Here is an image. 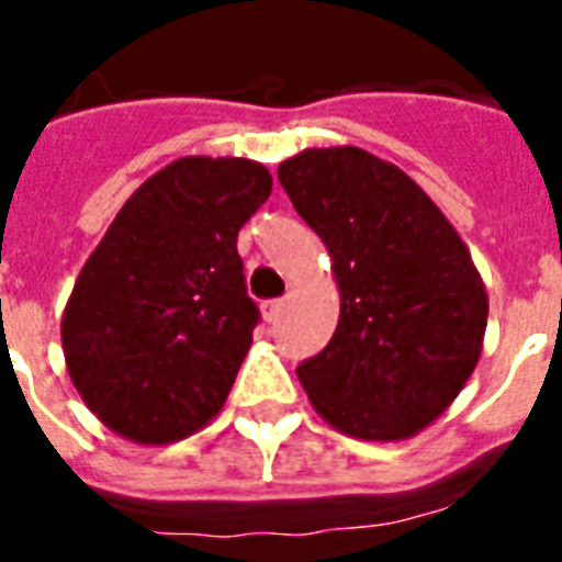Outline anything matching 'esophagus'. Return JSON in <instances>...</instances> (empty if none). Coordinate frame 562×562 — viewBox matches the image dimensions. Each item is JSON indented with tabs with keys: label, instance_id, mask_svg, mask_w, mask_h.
<instances>
[{
	"label": "esophagus",
	"instance_id": "obj_1",
	"mask_svg": "<svg viewBox=\"0 0 562 562\" xmlns=\"http://www.w3.org/2000/svg\"><path fill=\"white\" fill-rule=\"evenodd\" d=\"M282 308H285V300H265L262 303V317L268 324H273L277 317L282 315Z\"/></svg>",
	"mask_w": 562,
	"mask_h": 562
}]
</instances>
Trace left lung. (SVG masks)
<instances>
[{
    "label": "left lung",
    "instance_id": "left-lung-1",
    "mask_svg": "<svg viewBox=\"0 0 562 562\" xmlns=\"http://www.w3.org/2000/svg\"><path fill=\"white\" fill-rule=\"evenodd\" d=\"M277 175L341 291L333 341L297 368L312 408L359 440L414 437L481 359L487 291L470 250L405 171L361 148H306Z\"/></svg>",
    "mask_w": 562,
    "mask_h": 562
}]
</instances>
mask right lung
Returning a JSON list of instances; mask_svg holds the SVG:
<instances>
[{"mask_svg":"<svg viewBox=\"0 0 562 562\" xmlns=\"http://www.w3.org/2000/svg\"><path fill=\"white\" fill-rule=\"evenodd\" d=\"M241 157H180L136 189L75 280L60 321L87 408L143 446L183 440L221 411L254 344L238 229L271 194Z\"/></svg>","mask_w":562,"mask_h":562,"instance_id":"right-lung-1","label":"right lung"}]
</instances>
